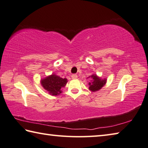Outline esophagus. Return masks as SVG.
I'll return each instance as SVG.
<instances>
[{"label":"esophagus","mask_w":148,"mask_h":148,"mask_svg":"<svg viewBox=\"0 0 148 148\" xmlns=\"http://www.w3.org/2000/svg\"><path fill=\"white\" fill-rule=\"evenodd\" d=\"M78 78V76L76 75V74H73L71 75V79H77Z\"/></svg>","instance_id":"obj_1"}]
</instances>
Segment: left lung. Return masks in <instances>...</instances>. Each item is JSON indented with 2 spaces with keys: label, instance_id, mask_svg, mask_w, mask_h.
<instances>
[{
  "label": "left lung",
  "instance_id": "8db88e82",
  "mask_svg": "<svg viewBox=\"0 0 148 148\" xmlns=\"http://www.w3.org/2000/svg\"><path fill=\"white\" fill-rule=\"evenodd\" d=\"M88 78H91V80L89 84V90L92 92H95L100 90L104 86L107 81V79H102L101 77L97 76L96 74H93Z\"/></svg>",
  "mask_w": 148,
  "mask_h": 148
}]
</instances>
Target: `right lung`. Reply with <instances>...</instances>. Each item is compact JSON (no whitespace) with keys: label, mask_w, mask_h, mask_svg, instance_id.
Returning <instances> with one entry per match:
<instances>
[{"label":"right lung","mask_w":148,"mask_h":148,"mask_svg":"<svg viewBox=\"0 0 148 148\" xmlns=\"http://www.w3.org/2000/svg\"><path fill=\"white\" fill-rule=\"evenodd\" d=\"M68 80L63 79L56 74L53 73L40 80V84L44 90L48 91L49 94L57 96L62 93L61 88L65 87Z\"/></svg>","instance_id":"add662e5"}]
</instances>
